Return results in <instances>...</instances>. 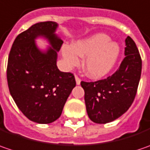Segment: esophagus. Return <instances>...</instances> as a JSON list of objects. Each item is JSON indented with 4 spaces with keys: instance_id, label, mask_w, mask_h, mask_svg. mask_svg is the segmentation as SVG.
<instances>
[{
    "instance_id": "1",
    "label": "esophagus",
    "mask_w": 150,
    "mask_h": 150,
    "mask_svg": "<svg viewBox=\"0 0 150 150\" xmlns=\"http://www.w3.org/2000/svg\"><path fill=\"white\" fill-rule=\"evenodd\" d=\"M75 81H76V84L77 85H80L81 84V78L78 76V75H75Z\"/></svg>"
}]
</instances>
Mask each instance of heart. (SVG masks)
I'll return each mask as SVG.
<instances>
[{
    "label": "heart",
    "mask_w": 150,
    "mask_h": 150,
    "mask_svg": "<svg viewBox=\"0 0 150 150\" xmlns=\"http://www.w3.org/2000/svg\"><path fill=\"white\" fill-rule=\"evenodd\" d=\"M63 58L68 67L76 66L83 59V69L91 78H101L112 69L119 54L117 43L104 33H97L75 42L72 47L64 45Z\"/></svg>",
    "instance_id": "1"
}]
</instances>
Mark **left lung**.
<instances>
[{
    "mask_svg": "<svg viewBox=\"0 0 150 150\" xmlns=\"http://www.w3.org/2000/svg\"><path fill=\"white\" fill-rule=\"evenodd\" d=\"M125 58L119 68L106 79L81 81L90 119L96 123H108L118 118L134 102L142 71V59L134 41L125 40Z\"/></svg>",
    "mask_w": 150,
    "mask_h": 150,
    "instance_id": "obj_1",
    "label": "left lung"
}]
</instances>
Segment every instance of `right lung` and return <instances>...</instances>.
I'll return each mask as SVG.
<instances>
[{
  "label": "right lung",
  "instance_id": "1",
  "mask_svg": "<svg viewBox=\"0 0 150 150\" xmlns=\"http://www.w3.org/2000/svg\"><path fill=\"white\" fill-rule=\"evenodd\" d=\"M57 26L51 21L33 25L17 35L8 57L6 78L11 95L20 111L37 123L57 120L76 85L72 73L61 72L56 65L57 51L63 44L54 34ZM38 36H45L51 44L45 53L34 42Z\"/></svg>",
  "mask_w": 150,
  "mask_h": 150
}]
</instances>
